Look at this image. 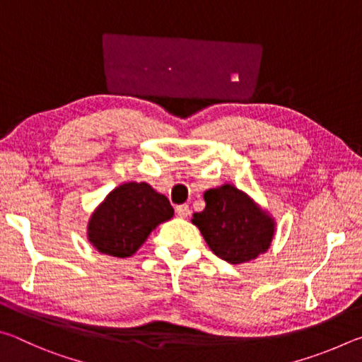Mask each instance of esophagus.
<instances>
[{"label":"esophagus","instance_id":"1","mask_svg":"<svg viewBox=\"0 0 362 362\" xmlns=\"http://www.w3.org/2000/svg\"><path fill=\"white\" fill-rule=\"evenodd\" d=\"M175 212H177V216H179V217L185 218V217L189 216V207L187 204H180V206L175 207Z\"/></svg>","mask_w":362,"mask_h":362}]
</instances>
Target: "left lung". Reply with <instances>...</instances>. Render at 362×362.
Instances as JSON below:
<instances>
[{"label":"left lung","instance_id":"1","mask_svg":"<svg viewBox=\"0 0 362 362\" xmlns=\"http://www.w3.org/2000/svg\"><path fill=\"white\" fill-rule=\"evenodd\" d=\"M204 211L194 212L192 222L220 259L238 265L272 246L276 222L243 189L223 183L204 192Z\"/></svg>","mask_w":362,"mask_h":362}]
</instances>
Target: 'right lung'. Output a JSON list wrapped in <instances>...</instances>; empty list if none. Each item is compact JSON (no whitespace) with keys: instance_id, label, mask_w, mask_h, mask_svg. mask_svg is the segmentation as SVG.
I'll use <instances>...</instances> for the list:
<instances>
[{"instance_id":"right-lung-1","label":"right lung","mask_w":362,"mask_h":362,"mask_svg":"<svg viewBox=\"0 0 362 362\" xmlns=\"http://www.w3.org/2000/svg\"><path fill=\"white\" fill-rule=\"evenodd\" d=\"M174 217L166 196L145 182L121 183L95 207L88 222V241L102 254L131 257L159 223Z\"/></svg>"}]
</instances>
